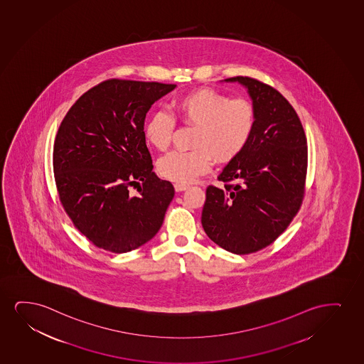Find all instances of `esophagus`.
<instances>
[{
    "label": "esophagus",
    "mask_w": 364,
    "mask_h": 364,
    "mask_svg": "<svg viewBox=\"0 0 364 364\" xmlns=\"http://www.w3.org/2000/svg\"><path fill=\"white\" fill-rule=\"evenodd\" d=\"M175 191H184V190L188 189L189 188V185L186 184H179V183H176V184H174Z\"/></svg>",
    "instance_id": "1"
}]
</instances>
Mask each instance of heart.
Wrapping results in <instances>:
<instances>
[{"instance_id": "1", "label": "heart", "mask_w": 364, "mask_h": 364, "mask_svg": "<svg viewBox=\"0 0 364 364\" xmlns=\"http://www.w3.org/2000/svg\"><path fill=\"white\" fill-rule=\"evenodd\" d=\"M175 109L185 126L195 127L189 151H171L158 163L159 174L179 184H188L208 173L213 158L225 164L246 149L257 124L255 105L247 99H231L222 91L203 87L175 101ZM175 118L164 109L149 116L144 136L158 151L169 148L174 138Z\"/></svg>"}]
</instances>
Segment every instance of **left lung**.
Instances as JSON below:
<instances>
[{"label": "left lung", "instance_id": "obj_1", "mask_svg": "<svg viewBox=\"0 0 364 364\" xmlns=\"http://www.w3.org/2000/svg\"><path fill=\"white\" fill-rule=\"evenodd\" d=\"M257 124L241 156L208 185L201 223L216 245L250 255L272 245L298 215L306 188L307 141L296 111L273 86L250 76Z\"/></svg>", "mask_w": 364, "mask_h": 364}]
</instances>
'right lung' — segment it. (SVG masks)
<instances>
[{
  "instance_id": "1",
  "label": "right lung",
  "mask_w": 364,
  "mask_h": 364,
  "mask_svg": "<svg viewBox=\"0 0 364 364\" xmlns=\"http://www.w3.org/2000/svg\"><path fill=\"white\" fill-rule=\"evenodd\" d=\"M174 87L102 81L76 100L58 128L53 170L59 201L75 228L99 248L136 250L163 225L174 186L151 171L144 118Z\"/></svg>"
}]
</instances>
